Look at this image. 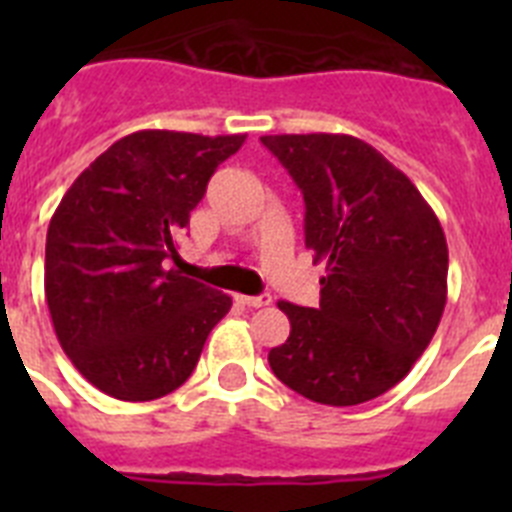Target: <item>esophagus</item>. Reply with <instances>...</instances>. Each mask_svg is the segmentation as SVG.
I'll return each instance as SVG.
<instances>
[{
    "label": "esophagus",
    "instance_id": "obj_1",
    "mask_svg": "<svg viewBox=\"0 0 512 512\" xmlns=\"http://www.w3.org/2000/svg\"><path fill=\"white\" fill-rule=\"evenodd\" d=\"M235 300L241 302L246 307H266L271 305V297L269 295H256V297H248V295H238Z\"/></svg>",
    "mask_w": 512,
    "mask_h": 512
}]
</instances>
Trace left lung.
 <instances>
[{
	"mask_svg": "<svg viewBox=\"0 0 512 512\" xmlns=\"http://www.w3.org/2000/svg\"><path fill=\"white\" fill-rule=\"evenodd\" d=\"M305 197V246L323 261L320 307L279 302L289 338L271 372L320 405L392 390L420 359L446 307L449 246L408 176L354 135H264Z\"/></svg>",
	"mask_w": 512,
	"mask_h": 512,
	"instance_id": "1",
	"label": "left lung"
}]
</instances>
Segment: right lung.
<instances>
[{"label": "right lung", "mask_w": 512, "mask_h": 512, "mask_svg": "<svg viewBox=\"0 0 512 512\" xmlns=\"http://www.w3.org/2000/svg\"><path fill=\"white\" fill-rule=\"evenodd\" d=\"M246 135L138 130L76 176L45 238V302L58 343L87 382L125 402L182 387L225 292L166 269L174 235Z\"/></svg>", "instance_id": "right-lung-1"}]
</instances>
